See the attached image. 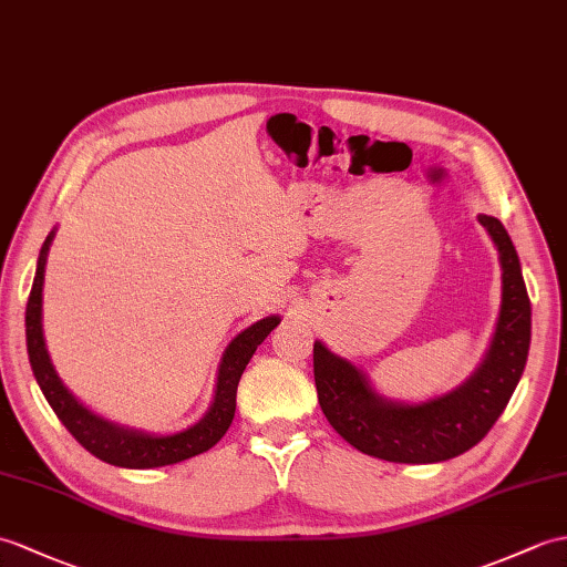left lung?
Wrapping results in <instances>:
<instances>
[{
  "label": "left lung",
  "instance_id": "left-lung-1",
  "mask_svg": "<svg viewBox=\"0 0 567 567\" xmlns=\"http://www.w3.org/2000/svg\"><path fill=\"white\" fill-rule=\"evenodd\" d=\"M497 248L503 301L485 358L456 389L420 403L381 396L358 364L313 343L321 411L354 450L396 464H437L476 446L515 393L532 343V305L503 221L478 215Z\"/></svg>",
  "mask_w": 567,
  "mask_h": 567
}]
</instances>
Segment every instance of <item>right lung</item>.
Segmentation results:
<instances>
[{"instance_id": "add662e5", "label": "right lung", "mask_w": 567, "mask_h": 567, "mask_svg": "<svg viewBox=\"0 0 567 567\" xmlns=\"http://www.w3.org/2000/svg\"><path fill=\"white\" fill-rule=\"evenodd\" d=\"M55 231L58 227L48 234V239L41 248V256H38L29 307H25V348H29V362L38 386H41L52 411L62 420V425L72 432V437L82 444L86 452H91L105 464L121 468H159L186 462L190 456L213 450L234 420L236 386H239V379L246 370L248 360L254 358L256 348L270 336L272 328L282 321L280 316L272 313L251 323L227 346L217 367L213 403H209L207 413L197 420L195 425L168 434H154L147 430L113 423V420L86 408L68 386L62 384L45 346L43 282L45 262L52 239H55Z\"/></svg>"}]
</instances>
